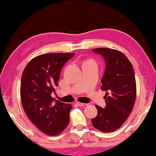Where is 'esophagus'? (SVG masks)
Instances as JSON below:
<instances>
[{
    "label": "esophagus",
    "instance_id": "obj_1",
    "mask_svg": "<svg viewBox=\"0 0 156 156\" xmlns=\"http://www.w3.org/2000/svg\"><path fill=\"white\" fill-rule=\"evenodd\" d=\"M76 105L80 107H84L88 105V104H86V103H82V102H76Z\"/></svg>",
    "mask_w": 156,
    "mask_h": 156
}]
</instances>
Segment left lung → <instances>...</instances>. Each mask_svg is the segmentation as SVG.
<instances>
[{
	"label": "left lung",
	"instance_id": "left-lung-1",
	"mask_svg": "<svg viewBox=\"0 0 156 156\" xmlns=\"http://www.w3.org/2000/svg\"><path fill=\"white\" fill-rule=\"evenodd\" d=\"M103 57L105 69L101 80V90L106 91L105 108L96 105L98 116L92 118V125L98 130L110 133L122 126L134 106L136 84L134 69L122 52L106 48H93Z\"/></svg>",
	"mask_w": 156,
	"mask_h": 156
}]
</instances>
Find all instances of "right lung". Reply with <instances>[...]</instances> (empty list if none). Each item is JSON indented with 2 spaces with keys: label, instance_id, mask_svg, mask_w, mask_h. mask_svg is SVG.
I'll return each instance as SVG.
<instances>
[{
  "label": "right lung",
  "instance_id": "add662e5",
  "mask_svg": "<svg viewBox=\"0 0 156 156\" xmlns=\"http://www.w3.org/2000/svg\"><path fill=\"white\" fill-rule=\"evenodd\" d=\"M75 54L51 53L30 61L22 73L21 99L26 115L48 135L62 133L69 122L72 105L55 101L51 97L62 69Z\"/></svg>",
  "mask_w": 156,
  "mask_h": 156
}]
</instances>
